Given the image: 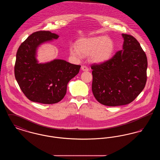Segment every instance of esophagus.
I'll list each match as a JSON object with an SVG mask.
<instances>
[{"instance_id":"esophagus-1","label":"esophagus","mask_w":160,"mask_h":160,"mask_svg":"<svg viewBox=\"0 0 160 160\" xmlns=\"http://www.w3.org/2000/svg\"><path fill=\"white\" fill-rule=\"evenodd\" d=\"M82 70L83 71H89V69H88L87 67L84 66L83 65V66L82 67Z\"/></svg>"}]
</instances>
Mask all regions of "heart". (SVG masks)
I'll return each instance as SVG.
<instances>
[{"label":"heart","instance_id":"b5f03b06","mask_svg":"<svg viewBox=\"0 0 160 160\" xmlns=\"http://www.w3.org/2000/svg\"><path fill=\"white\" fill-rule=\"evenodd\" d=\"M115 44L112 39L106 36H97L78 39L76 47L69 48V53L77 58L89 55L92 63H104L113 56Z\"/></svg>","mask_w":160,"mask_h":160}]
</instances>
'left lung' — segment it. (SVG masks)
I'll list each match as a JSON object with an SVG mask.
<instances>
[{
    "label": "left lung",
    "mask_w": 160,
    "mask_h": 160,
    "mask_svg": "<svg viewBox=\"0 0 160 160\" xmlns=\"http://www.w3.org/2000/svg\"><path fill=\"white\" fill-rule=\"evenodd\" d=\"M123 50L104 63L92 65V90L99 103L107 106L129 104L145 88L148 61L134 37L122 33Z\"/></svg>",
    "instance_id": "1"
}]
</instances>
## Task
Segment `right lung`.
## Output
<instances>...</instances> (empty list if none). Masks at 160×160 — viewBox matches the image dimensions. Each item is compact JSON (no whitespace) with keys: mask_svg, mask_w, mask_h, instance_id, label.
Wrapping results in <instances>:
<instances>
[{"mask_svg":"<svg viewBox=\"0 0 160 160\" xmlns=\"http://www.w3.org/2000/svg\"><path fill=\"white\" fill-rule=\"evenodd\" d=\"M50 31L33 33L19 47L14 66L17 83L31 101L52 104L59 102L67 93L70 80L79 72L80 65L61 59L38 63L37 50L41 44L58 39Z\"/></svg>","mask_w":160,"mask_h":160,"instance_id":"right-lung-1","label":"right lung"}]
</instances>
